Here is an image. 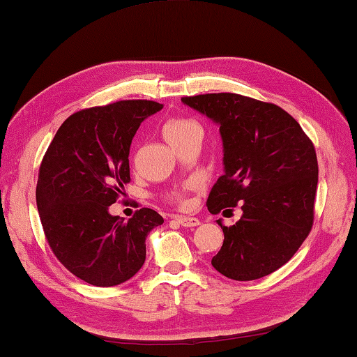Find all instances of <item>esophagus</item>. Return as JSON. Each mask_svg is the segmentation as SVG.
Returning a JSON list of instances; mask_svg holds the SVG:
<instances>
[{"label":"esophagus","mask_w":357,"mask_h":357,"mask_svg":"<svg viewBox=\"0 0 357 357\" xmlns=\"http://www.w3.org/2000/svg\"><path fill=\"white\" fill-rule=\"evenodd\" d=\"M176 222H179L183 227H197L199 226V220L193 218V216H176Z\"/></svg>","instance_id":"esophagus-1"}]
</instances>
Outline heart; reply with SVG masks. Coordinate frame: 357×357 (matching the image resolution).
<instances>
[{"label": "heart", "instance_id": "heart-1", "mask_svg": "<svg viewBox=\"0 0 357 357\" xmlns=\"http://www.w3.org/2000/svg\"><path fill=\"white\" fill-rule=\"evenodd\" d=\"M162 132L167 141L172 146L178 145L179 142H183L184 139L190 137L193 135H201V127L198 122H195L193 119H188V117H178V119H172V121L167 122L162 128ZM187 187L183 188H178V190H173L169 195H167V198L178 202V204H184V192H185Z\"/></svg>", "mask_w": 357, "mask_h": 357}]
</instances>
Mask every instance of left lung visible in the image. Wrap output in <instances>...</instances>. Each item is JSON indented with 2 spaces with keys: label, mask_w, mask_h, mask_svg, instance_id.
<instances>
[{
  "label": "left lung",
  "mask_w": 357,
  "mask_h": 357,
  "mask_svg": "<svg viewBox=\"0 0 357 357\" xmlns=\"http://www.w3.org/2000/svg\"><path fill=\"white\" fill-rule=\"evenodd\" d=\"M220 125L225 174L207 199L208 212L243 215L222 226L225 241L212 266L238 282L282 268L310 235L319 181L316 150L298 122L274 103L218 93L183 97Z\"/></svg>",
  "instance_id": "8db88e82"
}]
</instances>
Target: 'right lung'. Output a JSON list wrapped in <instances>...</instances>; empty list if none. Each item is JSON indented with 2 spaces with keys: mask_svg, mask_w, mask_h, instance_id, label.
<instances>
[{
  "mask_svg": "<svg viewBox=\"0 0 357 357\" xmlns=\"http://www.w3.org/2000/svg\"><path fill=\"white\" fill-rule=\"evenodd\" d=\"M153 100H121L77 111L61 123L41 160L37 207L49 248L71 274L116 286L145 261V238L164 218L149 207L123 221L108 208L130 183V145Z\"/></svg>",
  "mask_w": 357,
  "mask_h": 357,
  "instance_id": "obj_1",
  "label": "right lung"
}]
</instances>
